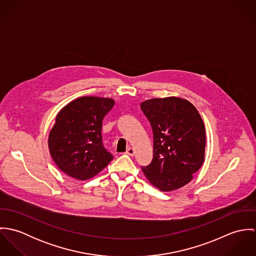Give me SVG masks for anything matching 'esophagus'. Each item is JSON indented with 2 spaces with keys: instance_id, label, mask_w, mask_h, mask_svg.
<instances>
[{
  "instance_id": "obj_1",
  "label": "esophagus",
  "mask_w": 256,
  "mask_h": 256,
  "mask_svg": "<svg viewBox=\"0 0 256 256\" xmlns=\"http://www.w3.org/2000/svg\"><path fill=\"white\" fill-rule=\"evenodd\" d=\"M126 154H129V156H133L134 154H135V150H134L133 148H128L127 150H126Z\"/></svg>"
}]
</instances>
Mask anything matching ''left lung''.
I'll return each instance as SVG.
<instances>
[{"label": "left lung", "instance_id": "1", "mask_svg": "<svg viewBox=\"0 0 256 256\" xmlns=\"http://www.w3.org/2000/svg\"><path fill=\"white\" fill-rule=\"evenodd\" d=\"M141 110L154 136L152 160L142 170L160 191L176 190L191 182L204 162L203 120L191 102L176 96L148 100Z\"/></svg>", "mask_w": 256, "mask_h": 256}]
</instances>
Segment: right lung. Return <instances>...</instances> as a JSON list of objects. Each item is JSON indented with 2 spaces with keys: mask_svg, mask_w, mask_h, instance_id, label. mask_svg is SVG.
<instances>
[{
  "mask_svg": "<svg viewBox=\"0 0 256 256\" xmlns=\"http://www.w3.org/2000/svg\"><path fill=\"white\" fill-rule=\"evenodd\" d=\"M114 102L108 98L82 96L58 112L48 146L53 160L67 176L90 180L113 160L102 145V126Z\"/></svg>",
  "mask_w": 256,
  "mask_h": 256,
  "instance_id": "1",
  "label": "right lung"
}]
</instances>
